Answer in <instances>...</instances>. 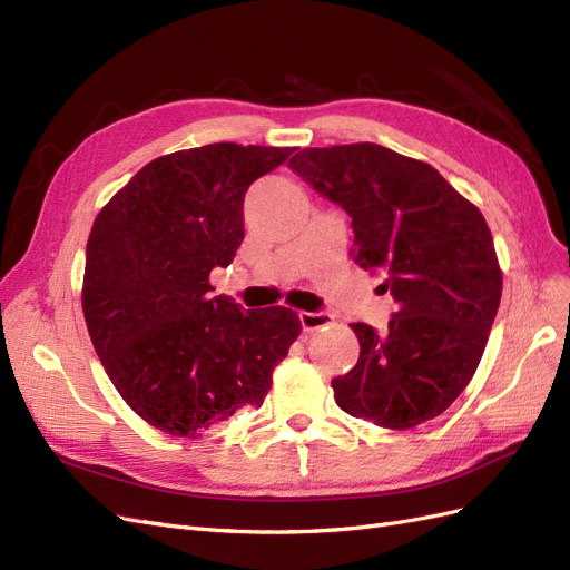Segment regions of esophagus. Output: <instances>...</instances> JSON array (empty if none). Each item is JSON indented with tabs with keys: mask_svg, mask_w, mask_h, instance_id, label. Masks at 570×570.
Here are the masks:
<instances>
[{
	"mask_svg": "<svg viewBox=\"0 0 570 570\" xmlns=\"http://www.w3.org/2000/svg\"><path fill=\"white\" fill-rule=\"evenodd\" d=\"M299 321H302V327L304 331H318V327H325V325H331L333 323V316L327 314V312H299Z\"/></svg>",
	"mask_w": 570,
	"mask_h": 570,
	"instance_id": "1",
	"label": "esophagus"
}]
</instances>
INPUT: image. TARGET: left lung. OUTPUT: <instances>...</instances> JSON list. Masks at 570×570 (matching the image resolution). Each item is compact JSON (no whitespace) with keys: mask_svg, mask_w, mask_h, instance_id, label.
Here are the masks:
<instances>
[{"mask_svg":"<svg viewBox=\"0 0 570 570\" xmlns=\"http://www.w3.org/2000/svg\"><path fill=\"white\" fill-rule=\"evenodd\" d=\"M289 168L352 216L350 256L385 275L396 304L383 333L352 323L361 352L333 381L337 406L390 430L440 416L471 383L502 299L485 216L430 164L373 142L308 147Z\"/></svg>","mask_w":570,"mask_h":570,"instance_id":"obj_1","label":"left lung"}]
</instances>
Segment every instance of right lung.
<instances>
[{
    "mask_svg": "<svg viewBox=\"0 0 570 570\" xmlns=\"http://www.w3.org/2000/svg\"><path fill=\"white\" fill-rule=\"evenodd\" d=\"M295 147L216 142L149 161L101 206L85 249L82 314L124 402L166 435L197 438L262 406L302 333L285 306L243 312L209 275L245 239L249 185Z\"/></svg>",
    "mask_w": 570,
    "mask_h": 570,
    "instance_id": "obj_1",
    "label": "right lung"
}]
</instances>
